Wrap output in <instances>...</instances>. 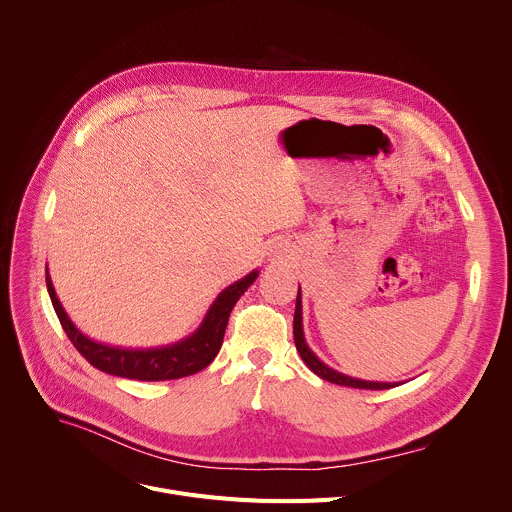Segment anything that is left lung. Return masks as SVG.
<instances>
[{"mask_svg":"<svg viewBox=\"0 0 512 512\" xmlns=\"http://www.w3.org/2000/svg\"><path fill=\"white\" fill-rule=\"evenodd\" d=\"M294 340H296V348L302 356V360L308 364V369L318 375L320 379L334 383V385H342V387H352V389H371V391H381V389H391L397 387L401 383H381V381H364V379H354L348 377L344 373L334 371L332 367H328L326 362H322L314 350L308 346L306 336H304V320H302V289L298 287V298H296V314H294Z\"/></svg>","mask_w":512,"mask_h":512,"instance_id":"left-lung-1","label":"left lung"}]
</instances>
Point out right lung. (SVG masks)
Masks as SVG:
<instances>
[{"mask_svg": "<svg viewBox=\"0 0 512 512\" xmlns=\"http://www.w3.org/2000/svg\"><path fill=\"white\" fill-rule=\"evenodd\" d=\"M257 277H259V271L253 269L243 279L225 287L210 304L200 326L190 336L174 344L156 346V348H121V346L95 342L93 338L85 336L75 324H72V320L68 318V314L64 312L56 296L48 267H46L48 294H50L54 312L66 336L70 338V342L75 344V348L93 364L95 369L107 375L135 379V381L182 379L206 369L223 346L227 322L235 304Z\"/></svg>", "mask_w": 512, "mask_h": 512, "instance_id": "right-lung-1", "label": "right lung"}]
</instances>
